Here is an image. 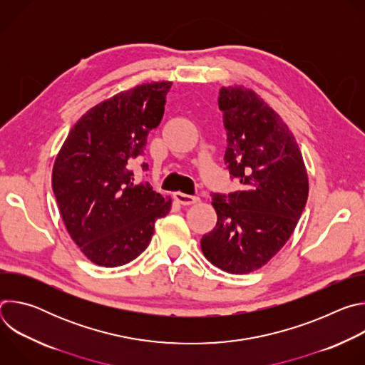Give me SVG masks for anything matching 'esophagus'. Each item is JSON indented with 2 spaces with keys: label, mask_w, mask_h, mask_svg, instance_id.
I'll return each mask as SVG.
<instances>
[{
  "label": "esophagus",
  "mask_w": 365,
  "mask_h": 365,
  "mask_svg": "<svg viewBox=\"0 0 365 365\" xmlns=\"http://www.w3.org/2000/svg\"><path fill=\"white\" fill-rule=\"evenodd\" d=\"M175 199L180 203V205H193L196 202H199L197 196H192V195H186L182 192H176L175 193Z\"/></svg>",
  "instance_id": "34e87169"
}]
</instances>
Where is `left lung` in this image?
<instances>
[{
    "label": "left lung",
    "mask_w": 365,
    "mask_h": 365,
    "mask_svg": "<svg viewBox=\"0 0 365 365\" xmlns=\"http://www.w3.org/2000/svg\"><path fill=\"white\" fill-rule=\"evenodd\" d=\"M218 107L227 131L224 162L241 189L211 195L218 221L200 247L218 269L247 274L267 264L294 231L307 173L292 131L254 91L222 86Z\"/></svg>",
    "instance_id": "obj_1"
}]
</instances>
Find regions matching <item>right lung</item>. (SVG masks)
Instances as JSON below:
<instances>
[{
  "mask_svg": "<svg viewBox=\"0 0 365 365\" xmlns=\"http://www.w3.org/2000/svg\"><path fill=\"white\" fill-rule=\"evenodd\" d=\"M172 82L143 83L91 108L66 137L51 173L65 227L88 259L118 267L150 244L172 199L134 180L148 133L165 114ZM148 170V165H141Z\"/></svg>",
  "mask_w": 365,
  "mask_h": 365,
  "instance_id": "obj_1",
  "label": "right lung"
}]
</instances>
